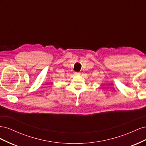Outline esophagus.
<instances>
[{"mask_svg":"<svg viewBox=\"0 0 146 146\" xmlns=\"http://www.w3.org/2000/svg\"><path fill=\"white\" fill-rule=\"evenodd\" d=\"M76 75H77V76H79V75H80V72H76Z\"/></svg>","mask_w":146,"mask_h":146,"instance_id":"esophagus-1","label":"esophagus"}]
</instances>
